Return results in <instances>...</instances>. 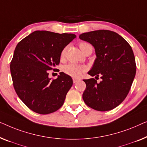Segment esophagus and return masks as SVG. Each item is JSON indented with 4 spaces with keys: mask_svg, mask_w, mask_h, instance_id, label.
Returning <instances> with one entry per match:
<instances>
[{
    "mask_svg": "<svg viewBox=\"0 0 147 147\" xmlns=\"http://www.w3.org/2000/svg\"><path fill=\"white\" fill-rule=\"evenodd\" d=\"M73 80V82H74V83H76V82H78V81H79V80H80V79H78V78H74Z\"/></svg>",
    "mask_w": 147,
    "mask_h": 147,
    "instance_id": "obj_1",
    "label": "esophagus"
}]
</instances>
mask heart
Returning <instances> with one entry per match:
<instances>
[{"label": "heart", "instance_id": "1", "mask_svg": "<svg viewBox=\"0 0 147 147\" xmlns=\"http://www.w3.org/2000/svg\"><path fill=\"white\" fill-rule=\"evenodd\" d=\"M79 47L80 50L82 51V52L84 53H85V51L87 50L88 48L92 47V46L88 42H81L79 43ZM65 53H66V49H64L61 53V59H63V58L65 57ZM84 70H85V68H84L83 66L77 65V64H74V63L68 64V65H65L63 68L64 73L74 78L79 77L82 72L84 71Z\"/></svg>", "mask_w": 147, "mask_h": 147}]
</instances>
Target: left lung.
Masks as SVG:
<instances>
[{
	"label": "left lung",
	"mask_w": 147,
	"mask_h": 147,
	"mask_svg": "<svg viewBox=\"0 0 147 147\" xmlns=\"http://www.w3.org/2000/svg\"><path fill=\"white\" fill-rule=\"evenodd\" d=\"M79 38L95 49L96 59L88 74L102 78L98 83L94 78L83 80L86 89L82 98L96 111L112 110L125 100L135 78L136 63L131 47L121 35L109 30L82 33Z\"/></svg>",
	"instance_id": "1"
}]
</instances>
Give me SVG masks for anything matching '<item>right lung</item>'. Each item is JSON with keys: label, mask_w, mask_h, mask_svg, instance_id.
Returning a JSON list of instances; mask_svg holds the SVG:
<instances>
[{"label": "right lung", "mask_w": 147, "mask_h": 147, "mask_svg": "<svg viewBox=\"0 0 147 147\" xmlns=\"http://www.w3.org/2000/svg\"><path fill=\"white\" fill-rule=\"evenodd\" d=\"M75 37L74 34L36 30L16 45L11 62L13 86L20 100L34 112L50 114L63 106L73 79L64 73L51 79L48 71L55 70L62 51Z\"/></svg>", "instance_id": "obj_1"}]
</instances>
